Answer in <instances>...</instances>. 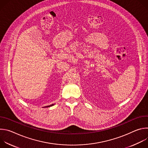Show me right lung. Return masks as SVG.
I'll return each instance as SVG.
<instances>
[{"label":"right lung","mask_w":148,"mask_h":148,"mask_svg":"<svg viewBox=\"0 0 148 148\" xmlns=\"http://www.w3.org/2000/svg\"><path fill=\"white\" fill-rule=\"evenodd\" d=\"M54 104H52V105H49V106H47V107H51V106H53Z\"/></svg>","instance_id":"add662e5"}]
</instances>
